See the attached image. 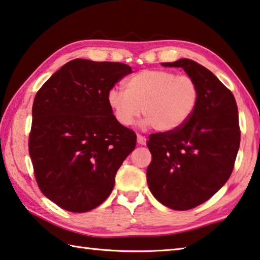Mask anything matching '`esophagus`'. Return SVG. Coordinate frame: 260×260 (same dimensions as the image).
<instances>
[{
    "mask_svg": "<svg viewBox=\"0 0 260 260\" xmlns=\"http://www.w3.org/2000/svg\"><path fill=\"white\" fill-rule=\"evenodd\" d=\"M138 143L139 145H141V146H145L146 143H147V139L143 137V135H140V134H138Z\"/></svg>",
    "mask_w": 260,
    "mask_h": 260,
    "instance_id": "1",
    "label": "esophagus"
}]
</instances>
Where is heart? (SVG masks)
<instances>
[{
	"mask_svg": "<svg viewBox=\"0 0 260 260\" xmlns=\"http://www.w3.org/2000/svg\"><path fill=\"white\" fill-rule=\"evenodd\" d=\"M200 90L188 75L166 69H146L123 81V91L109 90L108 104L122 126H129L140 114L143 126L174 132L186 123L198 108Z\"/></svg>",
	"mask_w": 260,
	"mask_h": 260,
	"instance_id": "obj_1",
	"label": "heart"
}]
</instances>
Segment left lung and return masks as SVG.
I'll use <instances>...</instances> for the list:
<instances>
[{"label":"left lung","mask_w":260,"mask_h":260,"mask_svg":"<svg viewBox=\"0 0 260 260\" xmlns=\"http://www.w3.org/2000/svg\"><path fill=\"white\" fill-rule=\"evenodd\" d=\"M183 68L200 90L198 108L183 127L149 135V189L160 204L187 211L204 204L232 175L241 142L234 94L214 74L189 59L163 62Z\"/></svg>","instance_id":"1"}]
</instances>
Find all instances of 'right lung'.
I'll use <instances>...</instances> for the list:
<instances>
[{
    "label": "right lung",
    "instance_id": "right-lung-1",
    "mask_svg": "<svg viewBox=\"0 0 260 260\" xmlns=\"http://www.w3.org/2000/svg\"><path fill=\"white\" fill-rule=\"evenodd\" d=\"M132 73L120 62L75 59L37 92L28 152L43 194L73 213L96 208L110 196L137 135L110 110L108 92Z\"/></svg>",
    "mask_w": 260,
    "mask_h": 260
}]
</instances>
